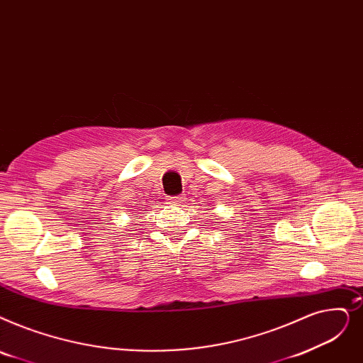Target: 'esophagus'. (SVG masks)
<instances>
[{
  "mask_svg": "<svg viewBox=\"0 0 363 363\" xmlns=\"http://www.w3.org/2000/svg\"><path fill=\"white\" fill-rule=\"evenodd\" d=\"M185 200V196L184 194H179V196H172V197H169V201H172V203H181V201H184Z\"/></svg>",
  "mask_w": 363,
  "mask_h": 363,
  "instance_id": "esophagus-1",
  "label": "esophagus"
}]
</instances>
